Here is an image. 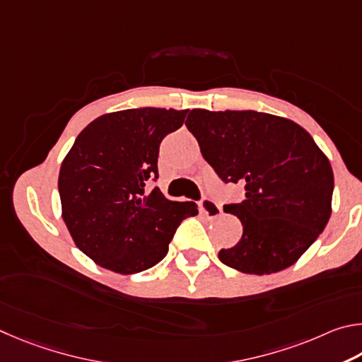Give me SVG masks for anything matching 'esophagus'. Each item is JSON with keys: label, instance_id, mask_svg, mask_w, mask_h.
Masks as SVG:
<instances>
[{"label": "esophagus", "instance_id": "34e87169", "mask_svg": "<svg viewBox=\"0 0 362 362\" xmlns=\"http://www.w3.org/2000/svg\"><path fill=\"white\" fill-rule=\"evenodd\" d=\"M200 210H202V213L205 214L206 218H210V219H216V218L221 216V214H223V210H221V206L216 204V202L211 200V199H204V200H202Z\"/></svg>", "mask_w": 362, "mask_h": 362}]
</instances>
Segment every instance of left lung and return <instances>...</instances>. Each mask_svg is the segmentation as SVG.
Here are the masks:
<instances>
[{"label":"left lung","mask_w":362,"mask_h":362,"mask_svg":"<svg viewBox=\"0 0 362 362\" xmlns=\"http://www.w3.org/2000/svg\"><path fill=\"white\" fill-rule=\"evenodd\" d=\"M186 127L221 180L245 185V200L224 206L242 221L243 235L219 261L251 275L299 261L332 213V167L312 135L257 111L192 110Z\"/></svg>","instance_id":"obj_1"}]
</instances>
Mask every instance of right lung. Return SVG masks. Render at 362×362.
<instances>
[{"instance_id": "add662e5", "label": "right lung", "mask_w": 362, "mask_h": 362, "mask_svg": "<svg viewBox=\"0 0 362 362\" xmlns=\"http://www.w3.org/2000/svg\"><path fill=\"white\" fill-rule=\"evenodd\" d=\"M187 110L139 107L92 120L68 151L59 173L62 218L74 245L100 267L120 275L154 267L168 251L194 202H173L158 189V146L185 124Z\"/></svg>"}]
</instances>
